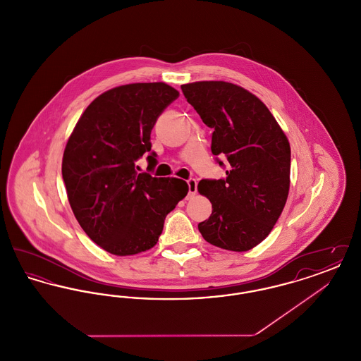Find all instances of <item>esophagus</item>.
<instances>
[{
  "label": "esophagus",
  "mask_w": 361,
  "mask_h": 361,
  "mask_svg": "<svg viewBox=\"0 0 361 361\" xmlns=\"http://www.w3.org/2000/svg\"><path fill=\"white\" fill-rule=\"evenodd\" d=\"M187 184H188L189 196H193L197 192V183H196V180L195 178H189Z\"/></svg>",
  "instance_id": "34e87169"
}]
</instances>
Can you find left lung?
<instances>
[{"mask_svg":"<svg viewBox=\"0 0 361 361\" xmlns=\"http://www.w3.org/2000/svg\"><path fill=\"white\" fill-rule=\"evenodd\" d=\"M181 89L214 130L212 154L228 161L224 178L202 180L197 185L212 204V214L199 224V231L221 249L250 250L269 235L286 206L290 142L267 105L240 86L199 81Z\"/></svg>","mask_w":361,"mask_h":361,"instance_id":"left-lung-1","label":"left lung"}]
</instances>
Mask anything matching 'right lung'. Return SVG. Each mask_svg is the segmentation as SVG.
<instances>
[{
    "label": "right lung",
    "instance_id": "right-lung-1",
    "mask_svg": "<svg viewBox=\"0 0 361 361\" xmlns=\"http://www.w3.org/2000/svg\"><path fill=\"white\" fill-rule=\"evenodd\" d=\"M178 94L165 82L109 89L87 105L68 140L62 177L70 207L87 237L111 255L152 249L166 215L188 193L184 180L137 173L135 166L152 150L158 116Z\"/></svg>",
    "mask_w": 361,
    "mask_h": 361
}]
</instances>
